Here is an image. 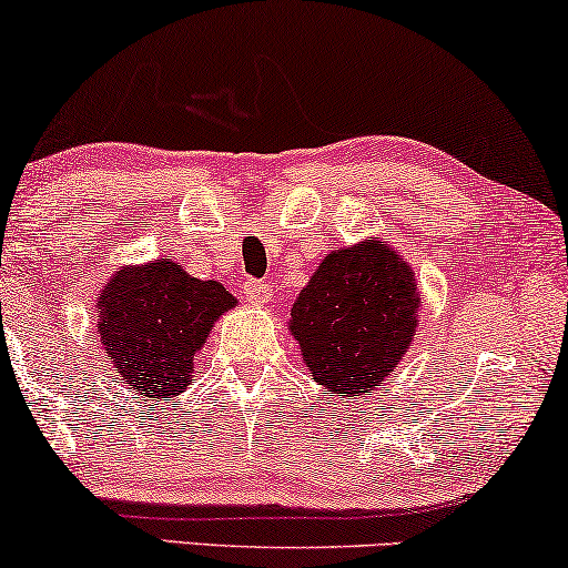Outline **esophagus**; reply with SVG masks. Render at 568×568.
I'll list each match as a JSON object with an SVG mask.
<instances>
[{
    "label": "esophagus",
    "instance_id": "obj_1",
    "mask_svg": "<svg viewBox=\"0 0 568 568\" xmlns=\"http://www.w3.org/2000/svg\"><path fill=\"white\" fill-rule=\"evenodd\" d=\"M244 293L252 303H267L270 298H273V285L262 283V281H246Z\"/></svg>",
    "mask_w": 568,
    "mask_h": 568
}]
</instances>
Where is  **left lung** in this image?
<instances>
[{
	"label": "left lung",
	"instance_id": "obj_1",
	"mask_svg": "<svg viewBox=\"0 0 568 568\" xmlns=\"http://www.w3.org/2000/svg\"><path fill=\"white\" fill-rule=\"evenodd\" d=\"M414 273L386 244L332 252L291 311V332L314 381L334 394H371L417 329Z\"/></svg>",
	"mask_w": 568,
	"mask_h": 568
}]
</instances>
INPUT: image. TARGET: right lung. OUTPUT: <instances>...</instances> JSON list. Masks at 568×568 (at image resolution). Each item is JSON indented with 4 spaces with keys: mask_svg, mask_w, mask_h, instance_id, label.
Returning <instances> with one entry per match:
<instances>
[{
    "mask_svg": "<svg viewBox=\"0 0 568 568\" xmlns=\"http://www.w3.org/2000/svg\"><path fill=\"white\" fill-rule=\"evenodd\" d=\"M236 298L174 262L125 267L102 291L100 342L118 375L141 396L172 398L193 381L195 355Z\"/></svg>",
    "mask_w": 568,
    "mask_h": 568,
    "instance_id": "add662e5",
    "label": "right lung"
}]
</instances>
